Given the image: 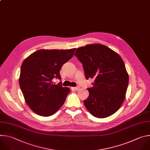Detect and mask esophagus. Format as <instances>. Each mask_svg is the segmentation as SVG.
<instances>
[{
  "label": "esophagus",
  "mask_w": 150,
  "mask_h": 150,
  "mask_svg": "<svg viewBox=\"0 0 150 150\" xmlns=\"http://www.w3.org/2000/svg\"><path fill=\"white\" fill-rule=\"evenodd\" d=\"M73 89L75 90V91H79L80 89V87L79 86H77V87H72Z\"/></svg>",
  "instance_id": "1"
}]
</instances>
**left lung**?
<instances>
[{"mask_svg": "<svg viewBox=\"0 0 150 150\" xmlns=\"http://www.w3.org/2000/svg\"><path fill=\"white\" fill-rule=\"evenodd\" d=\"M74 55L81 63L86 79H94L87 88L88 97L84 105L93 116L108 117L122 105L129 77L121 57L105 45L96 44L78 48Z\"/></svg>", "mask_w": 150, "mask_h": 150, "instance_id": "left-lung-1", "label": "left lung"}]
</instances>
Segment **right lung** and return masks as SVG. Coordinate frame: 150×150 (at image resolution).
I'll return each instance as SVG.
<instances>
[{
  "label": "right lung",
  "mask_w": 150,
  "mask_h": 150,
  "mask_svg": "<svg viewBox=\"0 0 150 150\" xmlns=\"http://www.w3.org/2000/svg\"><path fill=\"white\" fill-rule=\"evenodd\" d=\"M76 48L40 50L27 57L21 67L19 83L25 102L37 114L49 116L64 104L70 89L60 81L61 68L73 56Z\"/></svg>",
  "instance_id": "1"
}]
</instances>
